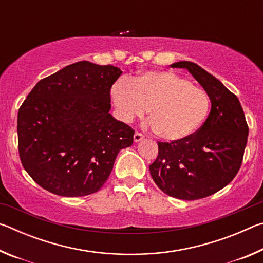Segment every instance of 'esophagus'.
<instances>
[{"mask_svg":"<svg viewBox=\"0 0 263 263\" xmlns=\"http://www.w3.org/2000/svg\"><path fill=\"white\" fill-rule=\"evenodd\" d=\"M133 139H135V141H136V142H138V141H141L142 139H144V136H142L141 133H139V132H136V133H135V136H133Z\"/></svg>","mask_w":263,"mask_h":263,"instance_id":"34e87169","label":"esophagus"}]
</instances>
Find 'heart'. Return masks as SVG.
Returning a JSON list of instances; mask_svg holds the SVG:
<instances>
[{
    "instance_id": "1",
    "label": "heart",
    "mask_w": 263,
    "mask_h": 263,
    "mask_svg": "<svg viewBox=\"0 0 263 263\" xmlns=\"http://www.w3.org/2000/svg\"><path fill=\"white\" fill-rule=\"evenodd\" d=\"M118 117L125 123L149 116L148 125L164 140L189 137L205 121L210 96L188 79L168 70H149L131 81L121 80L111 88Z\"/></svg>"
}]
</instances>
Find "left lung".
<instances>
[{
	"label": "left lung",
	"mask_w": 263,
	"mask_h": 263,
	"mask_svg": "<svg viewBox=\"0 0 263 263\" xmlns=\"http://www.w3.org/2000/svg\"><path fill=\"white\" fill-rule=\"evenodd\" d=\"M172 67L189 70L210 96L211 110L191 136L172 142L158 141L159 154L149 164V172L164 194L195 201L219 191L237 175L248 125L238 97L219 80L191 61L175 62Z\"/></svg>",
	"instance_id": "left-lung-1"
}]
</instances>
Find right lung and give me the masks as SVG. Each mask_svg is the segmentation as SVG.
Masks as SVG:
<instances>
[{
	"label": "right lung",
	"instance_id": "add662e5",
	"mask_svg": "<svg viewBox=\"0 0 263 263\" xmlns=\"http://www.w3.org/2000/svg\"><path fill=\"white\" fill-rule=\"evenodd\" d=\"M115 66L79 61L43 79L18 110L22 164L52 194L80 197L99 191L135 131L112 117Z\"/></svg>",
	"mask_w": 263,
	"mask_h": 263
}]
</instances>
